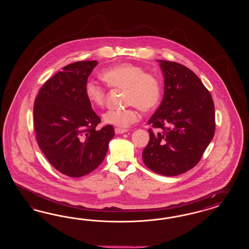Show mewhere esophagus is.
Segmentation results:
<instances>
[{
  "instance_id": "esophagus-1",
  "label": "esophagus",
  "mask_w": 249,
  "mask_h": 249,
  "mask_svg": "<svg viewBox=\"0 0 249 249\" xmlns=\"http://www.w3.org/2000/svg\"><path fill=\"white\" fill-rule=\"evenodd\" d=\"M127 131H128V129H126V128H115L116 134H123V133H125V132H127Z\"/></svg>"
}]
</instances>
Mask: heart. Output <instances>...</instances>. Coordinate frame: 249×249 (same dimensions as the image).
<instances>
[{"instance_id": "b5f03b06", "label": "heart", "mask_w": 249, "mask_h": 249, "mask_svg": "<svg viewBox=\"0 0 249 249\" xmlns=\"http://www.w3.org/2000/svg\"><path fill=\"white\" fill-rule=\"evenodd\" d=\"M100 76L107 87L125 89L124 101L127 105H131L123 109H107L103 114V120L108 125L127 128L138 120L136 107L142 111L148 112L156 108L160 101V79L139 66L121 64L104 69ZM85 94L93 107H102L105 104L106 89L97 82L89 80L85 85Z\"/></svg>"}]
</instances>
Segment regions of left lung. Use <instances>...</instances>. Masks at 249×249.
<instances>
[{"label": "left lung", "mask_w": 249, "mask_h": 249, "mask_svg": "<svg viewBox=\"0 0 249 249\" xmlns=\"http://www.w3.org/2000/svg\"><path fill=\"white\" fill-rule=\"evenodd\" d=\"M164 76V95L148 121L150 141L144 164L165 176L184 174L199 162L214 134V105L210 92L188 68L158 60Z\"/></svg>", "instance_id": "left-lung-1"}]
</instances>
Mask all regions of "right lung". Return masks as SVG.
<instances>
[{
	"label": "right lung",
	"mask_w": 249,
	"mask_h": 249,
	"mask_svg": "<svg viewBox=\"0 0 249 249\" xmlns=\"http://www.w3.org/2000/svg\"><path fill=\"white\" fill-rule=\"evenodd\" d=\"M97 61H79L63 68L40 89L34 106L38 145L61 174L77 178L101 164L115 135L111 125L96 129L101 121L85 94Z\"/></svg>",
	"instance_id": "right-lung-1"
}]
</instances>
